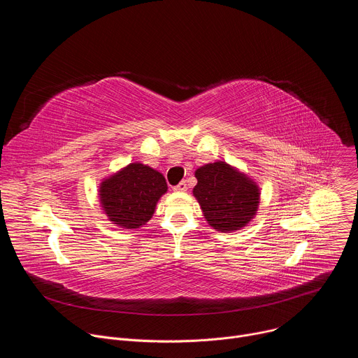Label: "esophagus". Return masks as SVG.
<instances>
[{
	"instance_id": "34e87169",
	"label": "esophagus",
	"mask_w": 358,
	"mask_h": 358,
	"mask_svg": "<svg viewBox=\"0 0 358 358\" xmlns=\"http://www.w3.org/2000/svg\"><path fill=\"white\" fill-rule=\"evenodd\" d=\"M174 191H178V192L187 191V182H185V181H180V182L174 187Z\"/></svg>"
}]
</instances>
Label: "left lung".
<instances>
[{
	"mask_svg": "<svg viewBox=\"0 0 358 358\" xmlns=\"http://www.w3.org/2000/svg\"><path fill=\"white\" fill-rule=\"evenodd\" d=\"M194 196L214 229L231 232L245 227L259 206L258 185L224 162L206 164L195 171Z\"/></svg>",
	"mask_w": 358,
	"mask_h": 358,
	"instance_id": "obj_1",
	"label": "left lung"
}]
</instances>
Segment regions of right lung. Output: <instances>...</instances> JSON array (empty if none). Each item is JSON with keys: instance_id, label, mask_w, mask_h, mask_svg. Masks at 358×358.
Returning <instances> with one entry per match:
<instances>
[{"instance_id": "obj_1", "label": "right lung", "mask_w": 358, "mask_h": 358, "mask_svg": "<svg viewBox=\"0 0 358 358\" xmlns=\"http://www.w3.org/2000/svg\"><path fill=\"white\" fill-rule=\"evenodd\" d=\"M167 191L162 173L133 163L100 185V202L109 220L126 229L144 225L155 214L157 201Z\"/></svg>"}]
</instances>
